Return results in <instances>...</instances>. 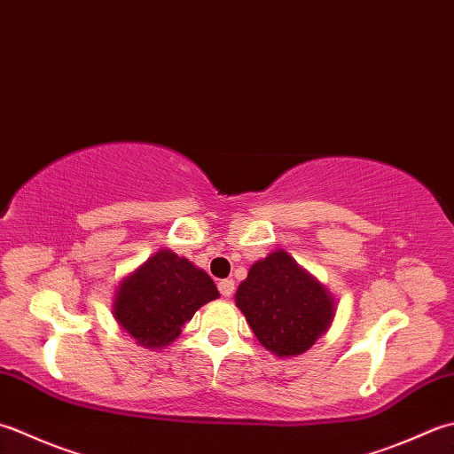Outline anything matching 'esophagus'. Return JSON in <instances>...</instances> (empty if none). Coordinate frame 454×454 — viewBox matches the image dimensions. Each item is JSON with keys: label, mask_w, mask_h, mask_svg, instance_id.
<instances>
[{"label": "esophagus", "mask_w": 454, "mask_h": 454, "mask_svg": "<svg viewBox=\"0 0 454 454\" xmlns=\"http://www.w3.org/2000/svg\"><path fill=\"white\" fill-rule=\"evenodd\" d=\"M218 291H220V295L230 297L234 293V281L232 279H222L218 283Z\"/></svg>", "instance_id": "34e87169"}]
</instances>
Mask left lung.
<instances>
[{"instance_id":"obj_1","label":"left lung","mask_w":454,"mask_h":454,"mask_svg":"<svg viewBox=\"0 0 454 454\" xmlns=\"http://www.w3.org/2000/svg\"><path fill=\"white\" fill-rule=\"evenodd\" d=\"M236 305L257 340L278 356L309 350L334 317L333 297L283 250L252 265Z\"/></svg>"}]
</instances>
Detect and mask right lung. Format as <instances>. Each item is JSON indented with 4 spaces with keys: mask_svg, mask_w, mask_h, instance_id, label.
<instances>
[{
    "mask_svg": "<svg viewBox=\"0 0 454 454\" xmlns=\"http://www.w3.org/2000/svg\"><path fill=\"white\" fill-rule=\"evenodd\" d=\"M218 297L208 273L168 250L157 252L121 283L115 321L147 348H161L181 334L197 309Z\"/></svg>",
    "mask_w": 454,
    "mask_h": 454,
    "instance_id": "add662e5",
    "label": "right lung"
}]
</instances>
